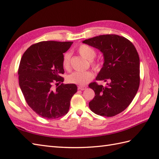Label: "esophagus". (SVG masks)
<instances>
[{
  "label": "esophagus",
  "instance_id": "1",
  "mask_svg": "<svg viewBox=\"0 0 159 159\" xmlns=\"http://www.w3.org/2000/svg\"><path fill=\"white\" fill-rule=\"evenodd\" d=\"M86 89H87L86 86H79V87H78V89H79V90L83 91V90H85Z\"/></svg>",
  "mask_w": 159,
  "mask_h": 159
}]
</instances>
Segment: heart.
Segmentation results:
<instances>
[{
  "label": "heart",
  "instance_id": "heart-1",
  "mask_svg": "<svg viewBox=\"0 0 159 159\" xmlns=\"http://www.w3.org/2000/svg\"><path fill=\"white\" fill-rule=\"evenodd\" d=\"M78 51L84 58L91 61V64L93 67H95V68L98 67V63L92 61L96 56V51L92 47L88 45L83 44L79 46ZM62 65L66 70H69L70 68V55L69 53H66L63 55ZM93 78V74L91 71H83V72L77 71V72H74L70 74L67 76V80L71 83L76 84V85H85L87 83H89Z\"/></svg>",
  "mask_w": 159,
  "mask_h": 159
}]
</instances>
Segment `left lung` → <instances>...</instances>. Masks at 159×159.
<instances>
[{
    "label": "left lung",
    "mask_w": 159,
    "mask_h": 159,
    "mask_svg": "<svg viewBox=\"0 0 159 159\" xmlns=\"http://www.w3.org/2000/svg\"><path fill=\"white\" fill-rule=\"evenodd\" d=\"M103 54L104 63L96 79L108 81L107 85L91 83L95 97L89 107L94 113L113 117L129 106L139 89L140 61L135 47L117 35H102L84 40Z\"/></svg>",
    "instance_id": "obj_1"
}]
</instances>
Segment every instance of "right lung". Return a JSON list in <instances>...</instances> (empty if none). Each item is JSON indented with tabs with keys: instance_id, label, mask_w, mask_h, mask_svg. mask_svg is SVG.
<instances>
[{
	"instance_id": "1",
	"label": "right lung",
	"mask_w": 159,
	"mask_h": 159,
	"mask_svg": "<svg viewBox=\"0 0 159 159\" xmlns=\"http://www.w3.org/2000/svg\"><path fill=\"white\" fill-rule=\"evenodd\" d=\"M72 42L45 41L31 45L20 60L19 85L26 103L45 119H57L68 112L77 92L75 84H63V53ZM56 85L54 89L53 85Z\"/></svg>"
}]
</instances>
